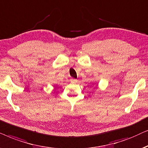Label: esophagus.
<instances>
[{
	"instance_id": "obj_1",
	"label": "esophagus",
	"mask_w": 148,
	"mask_h": 148,
	"mask_svg": "<svg viewBox=\"0 0 148 148\" xmlns=\"http://www.w3.org/2000/svg\"><path fill=\"white\" fill-rule=\"evenodd\" d=\"M71 82H77V80L75 79V78H72V79H71Z\"/></svg>"
}]
</instances>
